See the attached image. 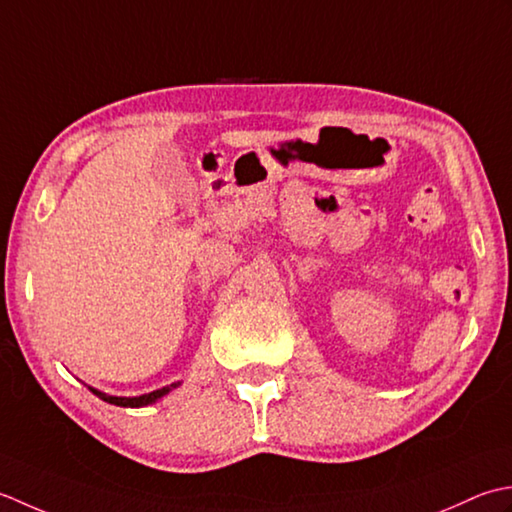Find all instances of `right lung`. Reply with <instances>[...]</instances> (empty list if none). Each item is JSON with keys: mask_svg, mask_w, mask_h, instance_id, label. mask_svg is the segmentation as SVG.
Masks as SVG:
<instances>
[{"mask_svg": "<svg viewBox=\"0 0 512 512\" xmlns=\"http://www.w3.org/2000/svg\"><path fill=\"white\" fill-rule=\"evenodd\" d=\"M179 384H181V382H174V384H168V387H163V389H156V391H152V393H143V395H137V398H117V395L101 393V391L92 389V387H90V391L95 393L97 398H101L103 402H108V404L128 406V409H139V406H148V404L156 402V400H159V398H163V395H168L172 389L179 387Z\"/></svg>", "mask_w": 512, "mask_h": 512, "instance_id": "1", "label": "right lung"}]
</instances>
